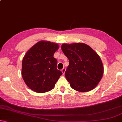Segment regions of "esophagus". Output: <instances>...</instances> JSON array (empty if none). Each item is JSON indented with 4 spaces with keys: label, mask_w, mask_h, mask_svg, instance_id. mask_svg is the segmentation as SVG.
<instances>
[{
    "label": "esophagus",
    "mask_w": 122,
    "mask_h": 122,
    "mask_svg": "<svg viewBox=\"0 0 122 122\" xmlns=\"http://www.w3.org/2000/svg\"><path fill=\"white\" fill-rule=\"evenodd\" d=\"M65 71H66V69H65V68H63V69H62V70H61V71H62L63 75H64V74H65Z\"/></svg>",
    "instance_id": "esophagus-1"
}]
</instances>
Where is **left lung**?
I'll return each instance as SVG.
<instances>
[{
    "label": "left lung",
    "mask_w": 122,
    "mask_h": 122,
    "mask_svg": "<svg viewBox=\"0 0 122 122\" xmlns=\"http://www.w3.org/2000/svg\"><path fill=\"white\" fill-rule=\"evenodd\" d=\"M61 50L69 60L65 75L73 89L87 92L98 85L104 73L98 53L84 43H64Z\"/></svg>",
    "instance_id": "1"
}]
</instances>
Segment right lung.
Returning <instances> with one entry per match:
<instances>
[{
  "instance_id": "1",
  "label": "right lung",
  "mask_w": 122,
  "mask_h": 122,
  "mask_svg": "<svg viewBox=\"0 0 122 122\" xmlns=\"http://www.w3.org/2000/svg\"><path fill=\"white\" fill-rule=\"evenodd\" d=\"M59 48L57 43L40 41L24 55L22 64V76L30 89L38 93L52 90L62 72L57 69L53 55Z\"/></svg>"
}]
</instances>
